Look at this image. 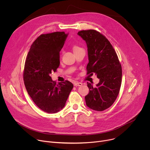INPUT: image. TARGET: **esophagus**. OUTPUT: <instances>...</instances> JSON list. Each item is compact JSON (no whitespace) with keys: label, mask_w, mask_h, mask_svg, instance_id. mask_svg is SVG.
Returning <instances> with one entry per match:
<instances>
[{"label":"esophagus","mask_w":150,"mask_h":150,"mask_svg":"<svg viewBox=\"0 0 150 150\" xmlns=\"http://www.w3.org/2000/svg\"><path fill=\"white\" fill-rule=\"evenodd\" d=\"M74 85L75 86H82V83L81 82H75L74 83Z\"/></svg>","instance_id":"34e87169"}]
</instances>
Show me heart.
<instances>
[{
	"instance_id": "obj_1",
	"label": "heart",
	"mask_w": 150,
	"mask_h": 150,
	"mask_svg": "<svg viewBox=\"0 0 150 150\" xmlns=\"http://www.w3.org/2000/svg\"><path fill=\"white\" fill-rule=\"evenodd\" d=\"M81 49V48L79 47H78V46H74V47H73L74 52H75V51H76V50H78V49Z\"/></svg>"
}]
</instances>
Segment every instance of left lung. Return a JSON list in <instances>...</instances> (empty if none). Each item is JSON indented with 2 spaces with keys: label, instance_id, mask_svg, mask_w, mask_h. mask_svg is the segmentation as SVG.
Wrapping results in <instances>:
<instances>
[{
  "label": "left lung",
  "instance_id": "left-lung-1",
  "mask_svg": "<svg viewBox=\"0 0 150 150\" xmlns=\"http://www.w3.org/2000/svg\"><path fill=\"white\" fill-rule=\"evenodd\" d=\"M86 41L89 62L87 74H95L100 82L93 87L87 82L89 93L85 97L89 108L103 111L115 101L121 86L122 70L117 55L110 41L104 35L94 30L78 33Z\"/></svg>",
  "mask_w": 150,
  "mask_h": 150
}]
</instances>
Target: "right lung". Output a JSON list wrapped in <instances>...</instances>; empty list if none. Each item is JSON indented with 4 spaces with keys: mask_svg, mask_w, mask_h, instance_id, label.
<instances>
[{
    "mask_svg": "<svg viewBox=\"0 0 150 150\" xmlns=\"http://www.w3.org/2000/svg\"><path fill=\"white\" fill-rule=\"evenodd\" d=\"M67 36L63 31L40 35L33 42L25 62L23 78L28 94L39 109L48 113L64 108L74 87L69 81L57 84L50 76L60 65V52Z\"/></svg>",
    "mask_w": 150,
    "mask_h": 150,
    "instance_id": "right-lung-1",
    "label": "right lung"
}]
</instances>
